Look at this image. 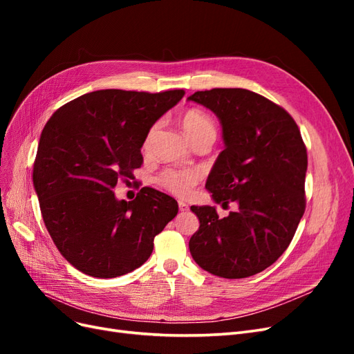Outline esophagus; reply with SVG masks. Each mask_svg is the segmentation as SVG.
<instances>
[{"mask_svg":"<svg viewBox=\"0 0 354 354\" xmlns=\"http://www.w3.org/2000/svg\"><path fill=\"white\" fill-rule=\"evenodd\" d=\"M178 209L180 211H183V212H186L187 209H189V205L186 202H183V201H178Z\"/></svg>","mask_w":354,"mask_h":354,"instance_id":"esophagus-1","label":"esophagus"}]
</instances>
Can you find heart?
<instances>
[{"label":"heart","instance_id":"b5f03b06","mask_svg":"<svg viewBox=\"0 0 354 354\" xmlns=\"http://www.w3.org/2000/svg\"><path fill=\"white\" fill-rule=\"evenodd\" d=\"M180 124L189 140H194L201 134H216V128L211 118L199 109H189L180 116ZM152 131L149 133L145 147L149 143ZM159 185L177 196H187L199 181V174L192 169H167L158 178Z\"/></svg>","mask_w":354,"mask_h":354}]
</instances>
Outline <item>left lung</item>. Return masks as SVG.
Wrapping results in <instances>:
<instances>
[{
  "mask_svg": "<svg viewBox=\"0 0 354 354\" xmlns=\"http://www.w3.org/2000/svg\"><path fill=\"white\" fill-rule=\"evenodd\" d=\"M187 100L218 118L224 151L205 187L216 203H236L218 218L216 207H190L199 229L189 241L203 270L242 279L272 266L292 241L306 198L307 151L292 116L245 88L196 91Z\"/></svg>",
  "mask_w": 354,
  "mask_h": 354,
  "instance_id": "left-lung-1",
  "label": "left lung"
}]
</instances>
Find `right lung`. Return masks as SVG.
<instances>
[{
  "label": "right lung",
  "mask_w": 354,
  "mask_h": 354,
  "mask_svg": "<svg viewBox=\"0 0 354 354\" xmlns=\"http://www.w3.org/2000/svg\"><path fill=\"white\" fill-rule=\"evenodd\" d=\"M183 95L97 90L63 104L46 124L32 180L50 236L75 269L102 279L133 272L177 216V201L162 192L142 187L127 202L113 187L142 167L152 125Z\"/></svg>",
  "instance_id": "add662e5"
}]
</instances>
